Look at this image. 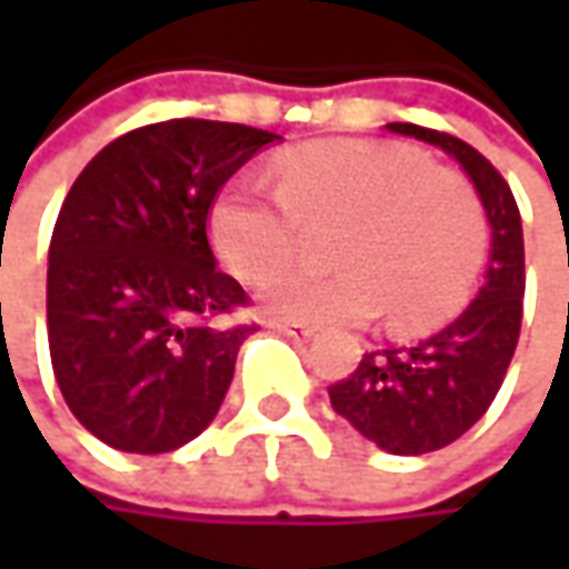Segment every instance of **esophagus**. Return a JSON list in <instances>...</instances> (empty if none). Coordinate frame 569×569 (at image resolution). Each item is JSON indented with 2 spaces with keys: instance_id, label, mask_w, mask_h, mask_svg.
I'll list each match as a JSON object with an SVG mask.
<instances>
[{
  "instance_id": "esophagus-1",
  "label": "esophagus",
  "mask_w": 569,
  "mask_h": 569,
  "mask_svg": "<svg viewBox=\"0 0 569 569\" xmlns=\"http://www.w3.org/2000/svg\"><path fill=\"white\" fill-rule=\"evenodd\" d=\"M272 329H278L281 336H288V339H295V341H307L317 336V329H313V326H307V322H284V319H272Z\"/></svg>"
}]
</instances>
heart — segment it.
Returning a JSON list of instances; mask_svg holds the SVG:
<instances>
[{"label": "heart", "instance_id": "b5f03b06", "mask_svg": "<svg viewBox=\"0 0 569 569\" xmlns=\"http://www.w3.org/2000/svg\"><path fill=\"white\" fill-rule=\"evenodd\" d=\"M329 240L336 269H291L262 288L284 322H367L389 310L399 329H427L462 310L485 259L488 214L475 189L399 144L326 139L274 161V183L243 173L218 192L208 233L230 272L259 284L303 247Z\"/></svg>", "mask_w": 569, "mask_h": 569}]
</instances>
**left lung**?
Wrapping results in <instances>:
<instances>
[{
	"label": "left lung",
	"instance_id": "8db88e82",
	"mask_svg": "<svg viewBox=\"0 0 569 569\" xmlns=\"http://www.w3.org/2000/svg\"><path fill=\"white\" fill-rule=\"evenodd\" d=\"M386 129L456 158L491 221L485 288L466 313L427 339L363 355L351 377L329 386L332 408L370 443L392 456H421L459 440L503 386L522 326L526 250L513 192L481 151L415 122Z\"/></svg>",
	"mask_w": 569,
	"mask_h": 569
}]
</instances>
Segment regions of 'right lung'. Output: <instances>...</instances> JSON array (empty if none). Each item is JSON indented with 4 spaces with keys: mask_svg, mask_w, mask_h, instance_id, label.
Returning a JSON list of instances; mask_svg holds the SVG:
<instances>
[{
    "mask_svg": "<svg viewBox=\"0 0 569 569\" xmlns=\"http://www.w3.org/2000/svg\"><path fill=\"white\" fill-rule=\"evenodd\" d=\"M278 139L240 122H151L98 151L69 189L47 269L50 361L107 447L170 452L214 421L256 326L224 322L250 297L214 266L208 211Z\"/></svg>",
    "mask_w": 569,
    "mask_h": 569,
    "instance_id": "right-lung-1",
    "label": "right lung"
}]
</instances>
